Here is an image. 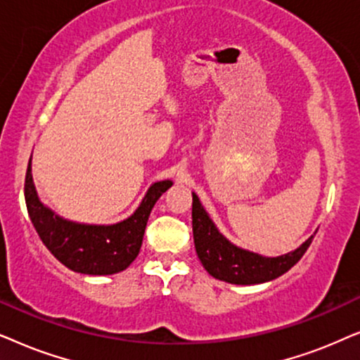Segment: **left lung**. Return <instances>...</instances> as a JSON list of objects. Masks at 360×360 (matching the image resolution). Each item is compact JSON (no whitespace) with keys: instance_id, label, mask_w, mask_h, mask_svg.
Instances as JSON below:
<instances>
[{"instance_id":"8db88e82","label":"left lung","mask_w":360,"mask_h":360,"mask_svg":"<svg viewBox=\"0 0 360 360\" xmlns=\"http://www.w3.org/2000/svg\"><path fill=\"white\" fill-rule=\"evenodd\" d=\"M193 233L195 252L209 275L232 285H257L275 280L296 265L313 242L311 236L296 250L273 258L243 250L219 232L194 193Z\"/></svg>"}]
</instances>
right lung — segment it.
Masks as SVG:
<instances>
[{
	"instance_id": "1",
	"label": "right lung",
	"mask_w": 360,
	"mask_h": 360,
	"mask_svg": "<svg viewBox=\"0 0 360 360\" xmlns=\"http://www.w3.org/2000/svg\"><path fill=\"white\" fill-rule=\"evenodd\" d=\"M171 186L169 179L151 184L138 209L122 222L79 224L62 219L41 202L32 183L30 160L24 181V199L37 236L62 265L84 275H113L130 266L138 257L148 217L156 200Z\"/></svg>"
}]
</instances>
